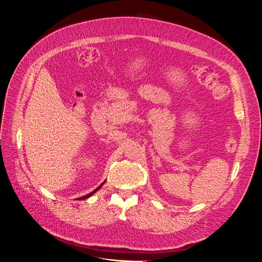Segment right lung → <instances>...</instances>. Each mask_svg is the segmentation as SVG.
Masks as SVG:
<instances>
[{"instance_id": "add662e5", "label": "right lung", "mask_w": 262, "mask_h": 262, "mask_svg": "<svg viewBox=\"0 0 262 262\" xmlns=\"http://www.w3.org/2000/svg\"><path fill=\"white\" fill-rule=\"evenodd\" d=\"M104 182H105V181H103V182H102V183H101V184L98 186V188H97V189H95L93 192H91L90 194H87V195H85V196H83V197H80V198H78V200H84V199H87V198L91 197V196H92L94 193H96V192H97V191H98V190L101 188V186L103 185V183H104Z\"/></svg>"}]
</instances>
